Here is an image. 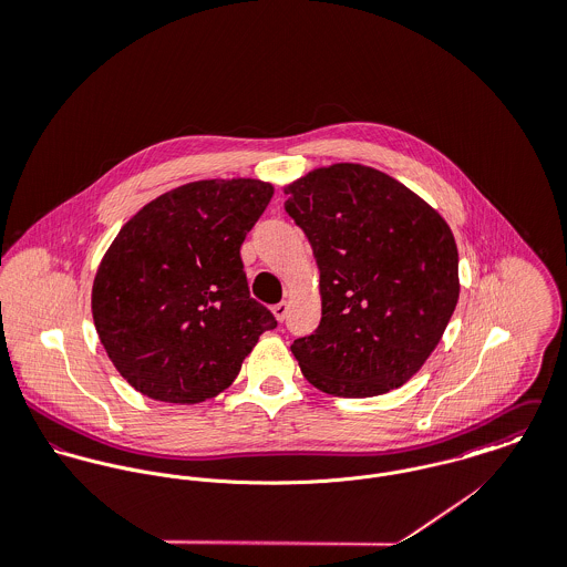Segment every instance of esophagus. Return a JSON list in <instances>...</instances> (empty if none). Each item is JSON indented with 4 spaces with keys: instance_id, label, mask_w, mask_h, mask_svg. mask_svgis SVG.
Listing matches in <instances>:
<instances>
[{
    "instance_id": "esophagus-1",
    "label": "esophagus",
    "mask_w": 567,
    "mask_h": 567,
    "mask_svg": "<svg viewBox=\"0 0 567 567\" xmlns=\"http://www.w3.org/2000/svg\"><path fill=\"white\" fill-rule=\"evenodd\" d=\"M272 315L277 317V321H279V323H284V321H286V317H288V303H286V301H281V303L272 306Z\"/></svg>"
}]
</instances>
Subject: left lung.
Instances as JSON below:
<instances>
[{
	"instance_id": "obj_1",
	"label": "left lung",
	"mask_w": 567,
	"mask_h": 567,
	"mask_svg": "<svg viewBox=\"0 0 567 567\" xmlns=\"http://www.w3.org/2000/svg\"><path fill=\"white\" fill-rule=\"evenodd\" d=\"M286 194L321 270V323L290 347L306 380L336 398L400 389L458 303L447 223L400 181L360 163L312 169Z\"/></svg>"
}]
</instances>
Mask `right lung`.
I'll use <instances>...</instances> for the list:
<instances>
[{
  "label": "right lung",
  "mask_w": 567,
  "mask_h": 567,
  "mask_svg": "<svg viewBox=\"0 0 567 567\" xmlns=\"http://www.w3.org/2000/svg\"><path fill=\"white\" fill-rule=\"evenodd\" d=\"M272 192L257 178L187 183L140 209L109 246L93 279V323L142 395L167 404L216 398L277 327L250 299L240 257Z\"/></svg>",
  "instance_id": "obj_1"
}]
</instances>
